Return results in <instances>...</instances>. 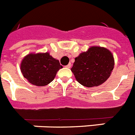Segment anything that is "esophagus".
<instances>
[{
    "label": "esophagus",
    "mask_w": 135,
    "mask_h": 135,
    "mask_svg": "<svg viewBox=\"0 0 135 135\" xmlns=\"http://www.w3.org/2000/svg\"><path fill=\"white\" fill-rule=\"evenodd\" d=\"M65 67H66L67 68H71V63H69V64L67 65Z\"/></svg>",
    "instance_id": "1"
}]
</instances>
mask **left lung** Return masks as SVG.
<instances>
[{"mask_svg": "<svg viewBox=\"0 0 135 135\" xmlns=\"http://www.w3.org/2000/svg\"><path fill=\"white\" fill-rule=\"evenodd\" d=\"M114 66V56L108 49L92 47L75 58L71 71L79 84L86 87H93L106 81Z\"/></svg>", "mask_w": 135, "mask_h": 135, "instance_id": "1", "label": "left lung"}]
</instances>
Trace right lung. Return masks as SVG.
Here are the masks:
<instances>
[{
  "label": "right lung",
  "mask_w": 135,
  "mask_h": 135,
  "mask_svg": "<svg viewBox=\"0 0 135 135\" xmlns=\"http://www.w3.org/2000/svg\"><path fill=\"white\" fill-rule=\"evenodd\" d=\"M61 68L62 66L59 61L49 53L30 54L22 60L21 64L23 76L31 84L38 86L49 84Z\"/></svg>",
  "instance_id": "1"
}]
</instances>
